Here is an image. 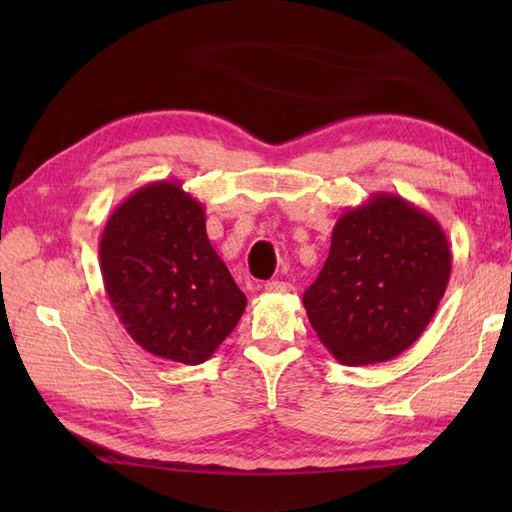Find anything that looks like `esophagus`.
<instances>
[{
    "mask_svg": "<svg viewBox=\"0 0 512 512\" xmlns=\"http://www.w3.org/2000/svg\"><path fill=\"white\" fill-rule=\"evenodd\" d=\"M266 292H292V284H288V281H268V284L264 286Z\"/></svg>",
    "mask_w": 512,
    "mask_h": 512,
    "instance_id": "obj_1",
    "label": "esophagus"
}]
</instances>
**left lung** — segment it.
<instances>
[{
    "label": "left lung",
    "instance_id": "left-lung-1",
    "mask_svg": "<svg viewBox=\"0 0 512 512\" xmlns=\"http://www.w3.org/2000/svg\"><path fill=\"white\" fill-rule=\"evenodd\" d=\"M449 277L451 248L436 217L396 193H372L334 224L303 306L336 361L385 363L427 330Z\"/></svg>",
    "mask_w": 512,
    "mask_h": 512
}]
</instances>
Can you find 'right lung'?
Returning <instances> with one entry per match:
<instances>
[{"label":"right lung","instance_id":"obj_1","mask_svg":"<svg viewBox=\"0 0 512 512\" xmlns=\"http://www.w3.org/2000/svg\"><path fill=\"white\" fill-rule=\"evenodd\" d=\"M99 259L118 321L145 352L200 365L246 310L206 237L204 204L178 180L149 182L105 222Z\"/></svg>","mask_w":512,"mask_h":512}]
</instances>
